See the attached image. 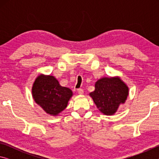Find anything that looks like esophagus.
<instances>
[{
  "instance_id": "1",
  "label": "esophagus",
  "mask_w": 159,
  "mask_h": 159,
  "mask_svg": "<svg viewBox=\"0 0 159 159\" xmlns=\"http://www.w3.org/2000/svg\"><path fill=\"white\" fill-rule=\"evenodd\" d=\"M77 92L79 94H80V95H83V93H84V91H83V89H81V88H79V89L77 90Z\"/></svg>"
}]
</instances>
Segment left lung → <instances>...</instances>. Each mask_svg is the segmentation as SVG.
Here are the masks:
<instances>
[{
	"instance_id": "1",
	"label": "left lung",
	"mask_w": 159,
	"mask_h": 159,
	"mask_svg": "<svg viewBox=\"0 0 159 159\" xmlns=\"http://www.w3.org/2000/svg\"><path fill=\"white\" fill-rule=\"evenodd\" d=\"M128 94L129 88L120 77H103L97 80L90 96L102 114L111 116L125 103Z\"/></svg>"
}]
</instances>
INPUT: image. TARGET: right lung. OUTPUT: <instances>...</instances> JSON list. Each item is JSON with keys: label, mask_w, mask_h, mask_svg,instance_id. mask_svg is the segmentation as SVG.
I'll return each instance as SVG.
<instances>
[{"label": "right lung", "mask_w": 159, "mask_h": 159, "mask_svg": "<svg viewBox=\"0 0 159 159\" xmlns=\"http://www.w3.org/2000/svg\"><path fill=\"white\" fill-rule=\"evenodd\" d=\"M31 90L36 103L51 116H57L65 109L73 96L71 89L61 86L58 80L50 75H39L34 82Z\"/></svg>", "instance_id": "1"}]
</instances>
